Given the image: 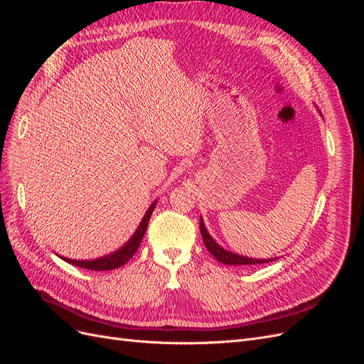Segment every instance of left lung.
Listing matches in <instances>:
<instances>
[{
	"mask_svg": "<svg viewBox=\"0 0 364 364\" xmlns=\"http://www.w3.org/2000/svg\"><path fill=\"white\" fill-rule=\"evenodd\" d=\"M200 234H202V238L205 241V246L208 247V250L211 252V255L218 259L220 262L223 264H228V266H243V264H264V262H270L273 259H253V258H246V257H241V255H237V253H232V252H228L225 250L223 247H220L215 241L213 240V237L208 234V230L203 225V220L200 217Z\"/></svg>",
	"mask_w": 364,
	"mask_h": 364,
	"instance_id": "left-lung-1",
	"label": "left lung"
}]
</instances>
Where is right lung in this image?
<instances>
[{"mask_svg":"<svg viewBox=\"0 0 364 364\" xmlns=\"http://www.w3.org/2000/svg\"><path fill=\"white\" fill-rule=\"evenodd\" d=\"M156 206V200L153 202L149 208V211L146 213L144 218H142V222L139 225V228L136 229V232L134 234L127 245H124L119 250H117L115 253H111V255H106L103 258H98V259H92V261H77V259H70V258H63L67 262L73 264V266H77L80 269H87V270H95V272H105V270H114L123 266L126 264L132 257L135 255V252L138 250L142 237L146 234V229L149 225V220L151 217L153 209Z\"/></svg>","mask_w":364,"mask_h":364,"instance_id":"1","label":"right lung"}]
</instances>
